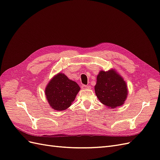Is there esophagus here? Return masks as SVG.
<instances>
[{
	"instance_id": "esophagus-1",
	"label": "esophagus",
	"mask_w": 160,
	"mask_h": 160,
	"mask_svg": "<svg viewBox=\"0 0 160 160\" xmlns=\"http://www.w3.org/2000/svg\"><path fill=\"white\" fill-rule=\"evenodd\" d=\"M81 88L83 89H91V87L89 85H82Z\"/></svg>"
}]
</instances>
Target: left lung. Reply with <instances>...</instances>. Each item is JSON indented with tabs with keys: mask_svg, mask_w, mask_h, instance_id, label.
Wrapping results in <instances>:
<instances>
[{
	"mask_svg": "<svg viewBox=\"0 0 160 160\" xmlns=\"http://www.w3.org/2000/svg\"><path fill=\"white\" fill-rule=\"evenodd\" d=\"M95 92L101 103L113 109L124 104L128 95V89L122 76L115 69H111L99 72Z\"/></svg>",
	"mask_w": 160,
	"mask_h": 160,
	"instance_id": "1",
	"label": "left lung"
}]
</instances>
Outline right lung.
<instances>
[{"label":"right lung","instance_id":"obj_1","mask_svg":"<svg viewBox=\"0 0 160 160\" xmlns=\"http://www.w3.org/2000/svg\"><path fill=\"white\" fill-rule=\"evenodd\" d=\"M79 91L80 87L75 81L63 72H59L48 83L45 94L51 108L61 111L70 107Z\"/></svg>","mask_w":160,"mask_h":160}]
</instances>
